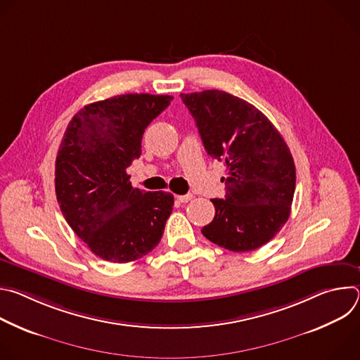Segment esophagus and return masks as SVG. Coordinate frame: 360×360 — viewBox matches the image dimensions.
<instances>
[{
    "mask_svg": "<svg viewBox=\"0 0 360 360\" xmlns=\"http://www.w3.org/2000/svg\"><path fill=\"white\" fill-rule=\"evenodd\" d=\"M176 199H178L179 202L185 203V202H188V200H191V199H192V195H191V193H186V195H178V196H176Z\"/></svg>",
    "mask_w": 360,
    "mask_h": 360,
    "instance_id": "obj_1",
    "label": "esophagus"
}]
</instances>
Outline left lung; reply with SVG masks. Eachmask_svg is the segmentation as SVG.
Wrapping results in <instances>:
<instances>
[{
  "label": "left lung",
  "instance_id": "8db88e82",
  "mask_svg": "<svg viewBox=\"0 0 360 360\" xmlns=\"http://www.w3.org/2000/svg\"><path fill=\"white\" fill-rule=\"evenodd\" d=\"M181 98L208 155L226 167L225 198L211 199L215 218L202 235L233 252L261 248L290 215L296 171L286 142L258 108L225 91Z\"/></svg>",
  "mask_w": 360,
  "mask_h": 360
}]
</instances>
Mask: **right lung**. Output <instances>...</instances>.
I'll use <instances>...</instances> for the list:
<instances>
[{
    "label": "right lung",
    "mask_w": 360,
    "mask_h": 360,
    "mask_svg": "<svg viewBox=\"0 0 360 360\" xmlns=\"http://www.w3.org/2000/svg\"><path fill=\"white\" fill-rule=\"evenodd\" d=\"M171 95L125 94L92 102L70 121L56 161V193L72 231L101 259L127 264L155 248L174 207L169 192H143L127 168L145 128Z\"/></svg>",
    "instance_id": "obj_1"
}]
</instances>
